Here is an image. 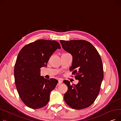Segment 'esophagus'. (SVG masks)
Listing matches in <instances>:
<instances>
[{"label": "esophagus", "mask_w": 121, "mask_h": 121, "mask_svg": "<svg viewBox=\"0 0 121 121\" xmlns=\"http://www.w3.org/2000/svg\"><path fill=\"white\" fill-rule=\"evenodd\" d=\"M62 82H63V81H62L61 79H59V80H58V83H59V84H61V83H62Z\"/></svg>", "instance_id": "1"}]
</instances>
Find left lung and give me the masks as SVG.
Segmentation results:
<instances>
[{
	"label": "left lung",
	"instance_id": "left-lung-1",
	"mask_svg": "<svg viewBox=\"0 0 121 121\" xmlns=\"http://www.w3.org/2000/svg\"><path fill=\"white\" fill-rule=\"evenodd\" d=\"M63 48L73 56L69 70L79 80L75 85L64 80L68 87L64 94L66 103L71 108L82 109L90 106L96 100L104 79L101 57L92 44L85 40H60Z\"/></svg>",
	"mask_w": 121,
	"mask_h": 121
}]
</instances>
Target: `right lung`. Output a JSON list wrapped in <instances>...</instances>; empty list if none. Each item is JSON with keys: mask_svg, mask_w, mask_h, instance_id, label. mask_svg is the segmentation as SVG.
I'll return each mask as SVG.
<instances>
[{"mask_svg": "<svg viewBox=\"0 0 121 121\" xmlns=\"http://www.w3.org/2000/svg\"><path fill=\"white\" fill-rule=\"evenodd\" d=\"M58 48H61L58 42L39 40L26 44L18 54L14 68L15 84L21 99L31 108L46 106L58 83L56 79H47L40 74V69L47 66Z\"/></svg>", "mask_w": 121, "mask_h": 121, "instance_id": "right-lung-1", "label": "right lung"}]
</instances>
